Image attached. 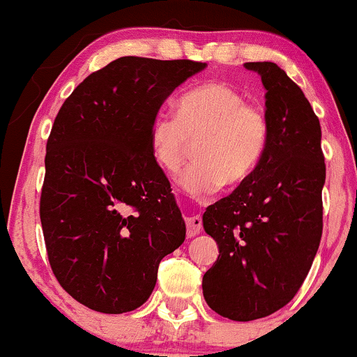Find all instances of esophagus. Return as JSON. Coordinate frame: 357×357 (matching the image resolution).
I'll list each match as a JSON object with an SVG mask.
<instances>
[{
    "instance_id": "1",
    "label": "esophagus",
    "mask_w": 357,
    "mask_h": 357,
    "mask_svg": "<svg viewBox=\"0 0 357 357\" xmlns=\"http://www.w3.org/2000/svg\"><path fill=\"white\" fill-rule=\"evenodd\" d=\"M202 228H203L202 216H199V215L188 216V218H186V233H188V236L198 235V233L202 231Z\"/></svg>"
}]
</instances>
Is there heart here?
Returning <instances> with one entry per match:
<instances>
[{"label":"heart","instance_id":"1","mask_svg":"<svg viewBox=\"0 0 357 357\" xmlns=\"http://www.w3.org/2000/svg\"><path fill=\"white\" fill-rule=\"evenodd\" d=\"M267 112L248 102L228 82H206L188 90L176 104V117L158 114L151 122L149 144L154 161L174 173L190 158L195 165L178 178L186 195L203 198L221 186L238 188L255 174L268 144Z\"/></svg>","mask_w":357,"mask_h":357}]
</instances>
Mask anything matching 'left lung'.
Instances as JSON below:
<instances>
[{
    "mask_svg": "<svg viewBox=\"0 0 357 357\" xmlns=\"http://www.w3.org/2000/svg\"><path fill=\"white\" fill-rule=\"evenodd\" d=\"M245 68L267 90V151L255 174L203 215L220 248L203 275L204 301L240 322L277 312L304 284L321 243L326 183L321 124L304 92L273 61Z\"/></svg>",
    "mask_w": 357,
    "mask_h": 357,
    "instance_id": "obj_1",
    "label": "left lung"
}]
</instances>
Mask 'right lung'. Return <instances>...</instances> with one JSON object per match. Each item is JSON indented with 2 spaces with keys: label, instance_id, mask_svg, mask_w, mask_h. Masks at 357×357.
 <instances>
[{
  "label": "right lung",
  "instance_id": "1",
  "mask_svg": "<svg viewBox=\"0 0 357 357\" xmlns=\"http://www.w3.org/2000/svg\"><path fill=\"white\" fill-rule=\"evenodd\" d=\"M204 67L121 56L90 73L56 114L40 220L56 280L89 309L141 307L159 261L184 241L186 225L151 153L149 129L173 90Z\"/></svg>",
  "mask_w": 357,
  "mask_h": 357
}]
</instances>
